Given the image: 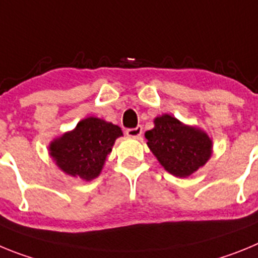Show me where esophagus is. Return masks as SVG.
Masks as SVG:
<instances>
[{
  "label": "esophagus",
  "mask_w": 258,
  "mask_h": 258,
  "mask_svg": "<svg viewBox=\"0 0 258 258\" xmlns=\"http://www.w3.org/2000/svg\"><path fill=\"white\" fill-rule=\"evenodd\" d=\"M141 134H142V126L126 129V136L132 137V138H138V137H141Z\"/></svg>",
  "instance_id": "esophagus-1"
}]
</instances>
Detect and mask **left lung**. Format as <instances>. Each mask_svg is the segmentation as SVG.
I'll list each match as a JSON object with an SVG mask.
<instances>
[{
	"mask_svg": "<svg viewBox=\"0 0 258 258\" xmlns=\"http://www.w3.org/2000/svg\"><path fill=\"white\" fill-rule=\"evenodd\" d=\"M145 136L157 160L177 177H187L211 157V138L204 132L186 126L169 115L155 118V127L146 132Z\"/></svg>",
	"mask_w": 258,
	"mask_h": 258,
	"instance_id": "1",
	"label": "left lung"
}]
</instances>
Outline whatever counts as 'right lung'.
I'll list each match as a JSON object with an SVG mask.
<instances>
[{"mask_svg": "<svg viewBox=\"0 0 258 258\" xmlns=\"http://www.w3.org/2000/svg\"><path fill=\"white\" fill-rule=\"evenodd\" d=\"M122 136L117 125L97 117L80 121L75 131L50 145V155L67 174L90 181L102 170L115 140Z\"/></svg>", "mask_w": 258, "mask_h": 258, "instance_id": "right-lung-1", "label": "right lung"}]
</instances>
